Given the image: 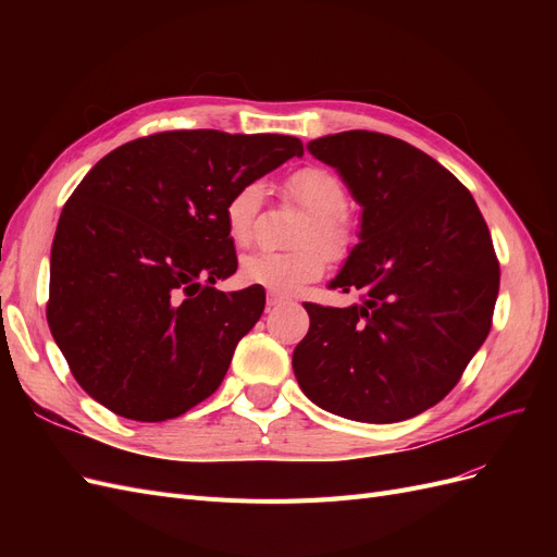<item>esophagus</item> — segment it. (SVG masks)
Wrapping results in <instances>:
<instances>
[{"mask_svg":"<svg viewBox=\"0 0 557 557\" xmlns=\"http://www.w3.org/2000/svg\"><path fill=\"white\" fill-rule=\"evenodd\" d=\"M288 301V297H283L278 293H267V309H274V307H281Z\"/></svg>","mask_w":557,"mask_h":557,"instance_id":"obj_1","label":"esophagus"}]
</instances>
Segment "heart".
Segmentation results:
<instances>
[{
	"instance_id": "b5f03b06",
	"label": "heart",
	"mask_w": 557,
	"mask_h": 557,
	"mask_svg": "<svg viewBox=\"0 0 557 557\" xmlns=\"http://www.w3.org/2000/svg\"><path fill=\"white\" fill-rule=\"evenodd\" d=\"M283 197L309 211V221L297 239V244L305 248L290 252H248L242 258L239 274L246 283L260 285L272 293H295L323 276L327 256L334 260L348 256L356 244V227L346 213V183L327 166L309 164L293 172L283 183ZM262 201L264 185L258 181L239 185L227 197L223 221L227 237L237 246H248L256 239Z\"/></svg>"
}]
</instances>
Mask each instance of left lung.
<instances>
[{
    "label": "left lung",
    "mask_w": 557,
    "mask_h": 557,
    "mask_svg": "<svg viewBox=\"0 0 557 557\" xmlns=\"http://www.w3.org/2000/svg\"><path fill=\"white\" fill-rule=\"evenodd\" d=\"M309 150L360 201L362 232L330 283L358 293L356 305H305L297 383L318 407L360 423L413 418L453 391L493 327L491 230L446 166L391 134L350 129Z\"/></svg>",
    "instance_id": "obj_1"
}]
</instances>
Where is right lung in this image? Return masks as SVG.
Returning <instances> with one entry per match:
<instances>
[{"label":"right lung","instance_id":"right-lung-1","mask_svg":"<svg viewBox=\"0 0 557 557\" xmlns=\"http://www.w3.org/2000/svg\"><path fill=\"white\" fill-rule=\"evenodd\" d=\"M305 156L297 137L172 129L111 150L66 199L50 250L48 327L109 411L160 423L223 383L264 290L237 272L223 209L244 183Z\"/></svg>","mask_w":557,"mask_h":557}]
</instances>
